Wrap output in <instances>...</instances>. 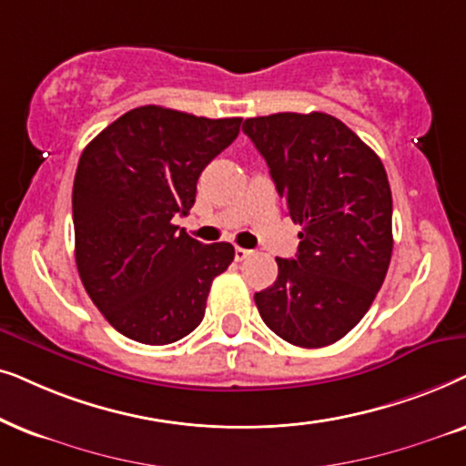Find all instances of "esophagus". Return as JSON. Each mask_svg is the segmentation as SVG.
Wrapping results in <instances>:
<instances>
[{
  "instance_id": "obj_1",
  "label": "esophagus",
  "mask_w": 466,
  "mask_h": 466,
  "mask_svg": "<svg viewBox=\"0 0 466 466\" xmlns=\"http://www.w3.org/2000/svg\"><path fill=\"white\" fill-rule=\"evenodd\" d=\"M251 249H243V247H237V249H234V258H237V262H243V259H247L251 256Z\"/></svg>"
}]
</instances>
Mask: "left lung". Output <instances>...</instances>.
<instances>
[{
  "label": "left lung",
  "instance_id": "left-lung-1",
  "mask_svg": "<svg viewBox=\"0 0 466 466\" xmlns=\"http://www.w3.org/2000/svg\"><path fill=\"white\" fill-rule=\"evenodd\" d=\"M243 132L270 168L291 221L294 259L277 258V281L258 311L291 345L343 339L373 305L392 258V191L381 159L326 113L253 116Z\"/></svg>",
  "mask_w": 466,
  "mask_h": 466
}]
</instances>
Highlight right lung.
I'll return each mask as SVG.
<instances>
[{
	"mask_svg": "<svg viewBox=\"0 0 466 466\" xmlns=\"http://www.w3.org/2000/svg\"><path fill=\"white\" fill-rule=\"evenodd\" d=\"M240 121L140 106L80 155L72 189L76 268L123 337L168 345L202 321L210 283L232 264L234 247L202 245L172 217L189 213L198 177L232 145Z\"/></svg>",
	"mask_w": 466,
	"mask_h": 466,
	"instance_id": "obj_1",
	"label": "right lung"
}]
</instances>
